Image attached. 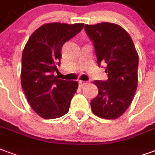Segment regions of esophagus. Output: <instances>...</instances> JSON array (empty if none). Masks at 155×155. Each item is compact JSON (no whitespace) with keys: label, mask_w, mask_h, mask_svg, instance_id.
Instances as JSON below:
<instances>
[{"label":"esophagus","mask_w":155,"mask_h":155,"mask_svg":"<svg viewBox=\"0 0 155 155\" xmlns=\"http://www.w3.org/2000/svg\"><path fill=\"white\" fill-rule=\"evenodd\" d=\"M87 82H85V81H78V85L80 87H84V86L87 84Z\"/></svg>","instance_id":"obj_1"}]
</instances>
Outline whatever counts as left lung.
<instances>
[{
	"label": "left lung",
	"mask_w": 155,
	"mask_h": 155,
	"mask_svg": "<svg viewBox=\"0 0 155 155\" xmlns=\"http://www.w3.org/2000/svg\"><path fill=\"white\" fill-rule=\"evenodd\" d=\"M93 44L98 66L105 64L108 79L94 82L98 95L91 101L92 112L116 119L130 107L138 84L139 57L134 43L122 27L111 23L85 25Z\"/></svg>",
	"instance_id": "8db88e82"
}]
</instances>
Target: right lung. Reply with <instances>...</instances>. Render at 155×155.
I'll use <instances>...</instances> for the list:
<instances>
[{"mask_svg": "<svg viewBox=\"0 0 155 155\" xmlns=\"http://www.w3.org/2000/svg\"><path fill=\"white\" fill-rule=\"evenodd\" d=\"M83 24H46L33 33L21 60V86L30 107L44 119H55L69 110L78 83L54 76L60 64L61 50L78 34Z\"/></svg>", "mask_w": 155, "mask_h": 155, "instance_id": "obj_1", "label": "right lung"}]
</instances>
